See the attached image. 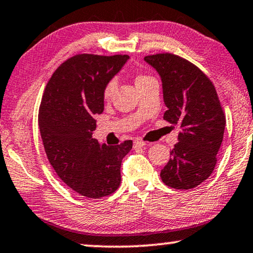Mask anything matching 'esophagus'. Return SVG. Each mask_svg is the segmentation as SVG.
<instances>
[{
    "instance_id": "34e87169",
    "label": "esophagus",
    "mask_w": 253,
    "mask_h": 253,
    "mask_svg": "<svg viewBox=\"0 0 253 253\" xmlns=\"http://www.w3.org/2000/svg\"><path fill=\"white\" fill-rule=\"evenodd\" d=\"M146 145H147V144H146L145 141L139 140V139H137V140H134V142H133L134 148H137V147H144V146H146Z\"/></svg>"
}]
</instances>
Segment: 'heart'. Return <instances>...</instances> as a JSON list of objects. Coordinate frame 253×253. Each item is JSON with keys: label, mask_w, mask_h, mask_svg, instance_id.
Wrapping results in <instances>:
<instances>
[{"label": "heart", "mask_w": 253, "mask_h": 253, "mask_svg": "<svg viewBox=\"0 0 253 253\" xmlns=\"http://www.w3.org/2000/svg\"><path fill=\"white\" fill-rule=\"evenodd\" d=\"M151 79H153V78H151V76H148L146 74H141V73H138V74H135V76H134L135 86L141 85V84H144L147 81H149ZM115 90H116V81L115 80H109V81L105 84L104 90H102V96H104L105 99H109V98H112L113 94H114Z\"/></svg>", "instance_id": "b5f03b06"}]
</instances>
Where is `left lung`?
I'll list each match as a JSON object with an SVG mask.
<instances>
[{
	"mask_svg": "<svg viewBox=\"0 0 253 253\" xmlns=\"http://www.w3.org/2000/svg\"><path fill=\"white\" fill-rule=\"evenodd\" d=\"M162 80L168 109L163 119L179 126L178 142L161 171L162 181L174 189H192L214 170L224 138L226 118L211 80L190 61L172 53L146 56Z\"/></svg>",
	"mask_w": 253,
	"mask_h": 253,
	"instance_id": "obj_1",
	"label": "left lung"
}]
</instances>
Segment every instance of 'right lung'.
Segmentation results:
<instances>
[{
	"label": "right lung",
	"mask_w": 253,
	"mask_h": 253,
	"mask_svg": "<svg viewBox=\"0 0 253 253\" xmlns=\"http://www.w3.org/2000/svg\"><path fill=\"white\" fill-rule=\"evenodd\" d=\"M129 59L126 54H76L64 61L47 82L39 126L47 160L61 180L89 199L119 188L121 163L132 140L116 146L92 138L94 116L104 112L105 84Z\"/></svg>",
	"instance_id": "add662e5"
}]
</instances>
